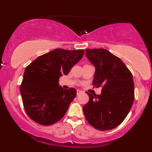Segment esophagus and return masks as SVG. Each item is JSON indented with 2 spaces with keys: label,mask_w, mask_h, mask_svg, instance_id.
<instances>
[{
  "label": "esophagus",
  "mask_w": 152,
  "mask_h": 152,
  "mask_svg": "<svg viewBox=\"0 0 152 152\" xmlns=\"http://www.w3.org/2000/svg\"><path fill=\"white\" fill-rule=\"evenodd\" d=\"M83 92L82 91H81V90H79V89H77V95H79L80 94H81V93H82Z\"/></svg>",
  "instance_id": "34e87169"
}]
</instances>
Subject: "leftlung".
Returning a JSON list of instances; mask_svg holds the SVG:
<instances>
[{
    "label": "left lung",
    "instance_id": "8db88e82",
    "mask_svg": "<svg viewBox=\"0 0 152 152\" xmlns=\"http://www.w3.org/2000/svg\"><path fill=\"white\" fill-rule=\"evenodd\" d=\"M95 68L93 85L102 87L100 95L86 92L89 101L83 107L87 122L99 131L113 129L123 122L134 100L133 75L119 57L103 48L86 49Z\"/></svg>",
    "mask_w": 152,
    "mask_h": 152
}]
</instances>
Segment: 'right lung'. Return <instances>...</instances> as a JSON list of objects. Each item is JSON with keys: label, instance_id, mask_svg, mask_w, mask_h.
I'll return each instance as SVG.
<instances>
[{"label": "right lung", "instance_id": "add662e5", "mask_svg": "<svg viewBox=\"0 0 152 152\" xmlns=\"http://www.w3.org/2000/svg\"><path fill=\"white\" fill-rule=\"evenodd\" d=\"M84 53V50L55 49L26 68L20 92L25 111L33 121L49 126L64 117L77 91L74 88L64 89L59 79L67 75Z\"/></svg>", "mask_w": 152, "mask_h": 152}]
</instances>
